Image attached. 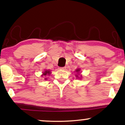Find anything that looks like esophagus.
Returning a JSON list of instances; mask_svg holds the SVG:
<instances>
[{
    "label": "esophagus",
    "instance_id": "1",
    "mask_svg": "<svg viewBox=\"0 0 125 125\" xmlns=\"http://www.w3.org/2000/svg\"><path fill=\"white\" fill-rule=\"evenodd\" d=\"M60 70H65L66 69V67H60L59 68Z\"/></svg>",
    "mask_w": 125,
    "mask_h": 125
}]
</instances>
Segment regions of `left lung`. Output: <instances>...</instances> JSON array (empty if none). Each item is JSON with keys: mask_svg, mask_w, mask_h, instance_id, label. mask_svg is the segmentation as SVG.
Returning a JSON list of instances; mask_svg holds the SVG:
<instances>
[{"mask_svg": "<svg viewBox=\"0 0 125 125\" xmlns=\"http://www.w3.org/2000/svg\"><path fill=\"white\" fill-rule=\"evenodd\" d=\"M80 68H77V69L76 70V71H75L77 72V73H79V72L80 71ZM76 77H78V75H76ZM82 76H80V78H82Z\"/></svg>", "mask_w": 125, "mask_h": 125, "instance_id": "obj_1", "label": "left lung"}]
</instances>
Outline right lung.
<instances>
[{"instance_id": "1", "label": "right lung", "mask_w": 125, "mask_h": 125, "mask_svg": "<svg viewBox=\"0 0 125 125\" xmlns=\"http://www.w3.org/2000/svg\"><path fill=\"white\" fill-rule=\"evenodd\" d=\"M50 70H45V71L43 73V74L42 75V76H46L47 75H50ZM47 78H45V80H46Z\"/></svg>"}]
</instances>
